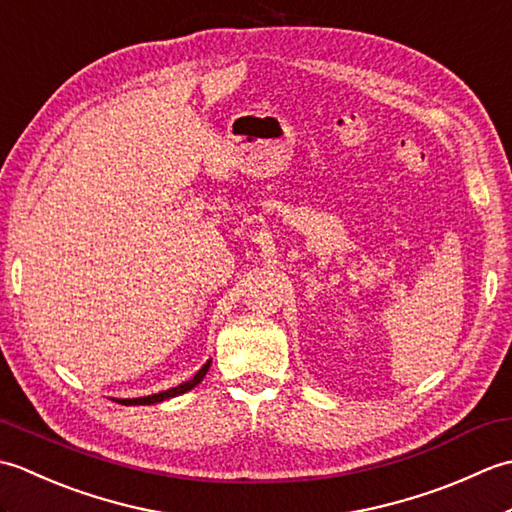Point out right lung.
Listing matches in <instances>:
<instances>
[{
  "label": "right lung",
  "instance_id": "right-lung-1",
  "mask_svg": "<svg viewBox=\"0 0 512 512\" xmlns=\"http://www.w3.org/2000/svg\"><path fill=\"white\" fill-rule=\"evenodd\" d=\"M209 367H211V363H206L198 374H195L191 380H187V383H182L178 387H171L167 391H160V394L143 396V398H125V400H118V402H121V405H154V402H162V400H167V398L184 394V391H189V389H193L195 385L200 383V380L206 376V372H209Z\"/></svg>",
  "mask_w": 512,
  "mask_h": 512
}]
</instances>
